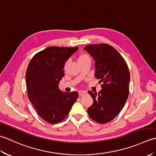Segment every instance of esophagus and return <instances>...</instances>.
<instances>
[{
	"label": "esophagus",
	"mask_w": 156,
	"mask_h": 156,
	"mask_svg": "<svg viewBox=\"0 0 156 156\" xmlns=\"http://www.w3.org/2000/svg\"><path fill=\"white\" fill-rule=\"evenodd\" d=\"M78 94H79V96H80V97H81V96H84V95H85L86 94H87V92H86L85 91H82V90H80V91H78Z\"/></svg>",
	"instance_id": "34e87169"
}]
</instances>
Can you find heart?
<instances>
[{"instance_id":"b5f03b06","label":"heart","mask_w":156,"mask_h":156,"mask_svg":"<svg viewBox=\"0 0 156 156\" xmlns=\"http://www.w3.org/2000/svg\"><path fill=\"white\" fill-rule=\"evenodd\" d=\"M90 59V58L87 54H80V55H79V57L78 58V62L83 61V60H85V59Z\"/></svg>"}]
</instances>
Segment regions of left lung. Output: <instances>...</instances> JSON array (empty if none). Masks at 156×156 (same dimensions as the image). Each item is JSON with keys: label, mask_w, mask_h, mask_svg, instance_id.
<instances>
[{"label": "left lung", "mask_w": 156, "mask_h": 156, "mask_svg": "<svg viewBox=\"0 0 156 156\" xmlns=\"http://www.w3.org/2000/svg\"><path fill=\"white\" fill-rule=\"evenodd\" d=\"M84 49L94 58V76L102 82L98 94L88 91L93 104L87 112L92 120L106 123L117 117L127 100L130 73L123 58L111 45L92 44Z\"/></svg>", "instance_id": "left-lung-1"}]
</instances>
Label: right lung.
<instances>
[{
	"label": "right lung",
	"instance_id": "obj_1",
	"mask_svg": "<svg viewBox=\"0 0 156 156\" xmlns=\"http://www.w3.org/2000/svg\"><path fill=\"white\" fill-rule=\"evenodd\" d=\"M78 49L51 46L36 54L28 65V98L38 115L51 124L64 120L78 97V92H63L58 86L66 62Z\"/></svg>",
	"mask_w": 156,
	"mask_h": 156
}]
</instances>
